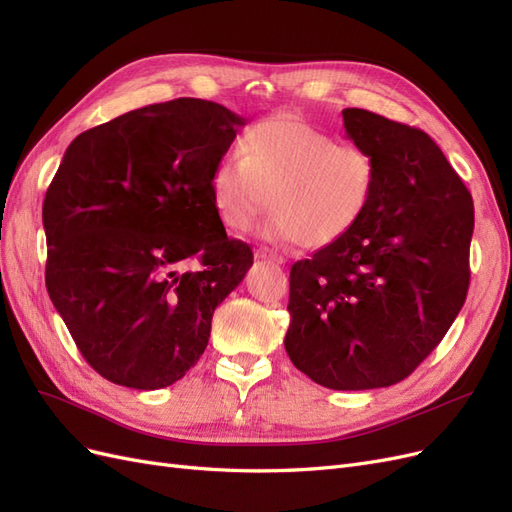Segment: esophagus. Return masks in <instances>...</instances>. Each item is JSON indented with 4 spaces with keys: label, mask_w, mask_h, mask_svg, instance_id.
Returning a JSON list of instances; mask_svg holds the SVG:
<instances>
[{
    "label": "esophagus",
    "mask_w": 512,
    "mask_h": 512,
    "mask_svg": "<svg viewBox=\"0 0 512 512\" xmlns=\"http://www.w3.org/2000/svg\"><path fill=\"white\" fill-rule=\"evenodd\" d=\"M258 260H271V262H277V265H284V256L275 254L273 250H267V247H260V250H256L254 254Z\"/></svg>",
    "instance_id": "34e87169"
}]
</instances>
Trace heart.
<instances>
[{"mask_svg": "<svg viewBox=\"0 0 512 512\" xmlns=\"http://www.w3.org/2000/svg\"><path fill=\"white\" fill-rule=\"evenodd\" d=\"M376 190V162L359 145L337 143L297 115L280 113L245 132L211 175L213 207L232 232L252 230L273 211L265 235L324 247L344 239Z\"/></svg>", "mask_w": 512, "mask_h": 512, "instance_id": "heart-1", "label": "heart"}]
</instances>
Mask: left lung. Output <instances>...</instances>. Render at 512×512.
<instances>
[{"label": "left lung", "instance_id": "obj_1", "mask_svg": "<svg viewBox=\"0 0 512 512\" xmlns=\"http://www.w3.org/2000/svg\"><path fill=\"white\" fill-rule=\"evenodd\" d=\"M350 141L376 162L371 203L344 239L290 269V361L335 391L408 378L470 286L472 194L423 130L344 108Z\"/></svg>", "mask_w": 512, "mask_h": 512}]
</instances>
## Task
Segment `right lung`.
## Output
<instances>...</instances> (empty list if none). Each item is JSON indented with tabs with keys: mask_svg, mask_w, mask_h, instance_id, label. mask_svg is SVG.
Returning a JSON list of instances; mask_svg holds the SVG:
<instances>
[{
	"mask_svg": "<svg viewBox=\"0 0 512 512\" xmlns=\"http://www.w3.org/2000/svg\"><path fill=\"white\" fill-rule=\"evenodd\" d=\"M241 126L222 104L177 98L66 149L42 205L46 290L102 378L138 391L181 380L209 344L215 307L252 267L211 196Z\"/></svg>",
	"mask_w": 512,
	"mask_h": 512,
	"instance_id": "obj_1",
	"label": "right lung"
}]
</instances>
